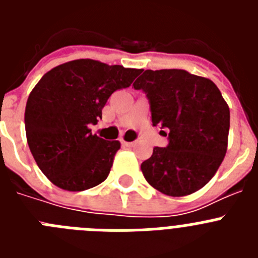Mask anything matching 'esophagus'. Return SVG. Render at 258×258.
<instances>
[{"label":"esophagus","instance_id":"esophagus-1","mask_svg":"<svg viewBox=\"0 0 258 258\" xmlns=\"http://www.w3.org/2000/svg\"><path fill=\"white\" fill-rule=\"evenodd\" d=\"M121 145L125 146V147H133V146L136 145V142H127V141L121 140Z\"/></svg>","mask_w":258,"mask_h":258}]
</instances>
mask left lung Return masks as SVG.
<instances>
[{
	"instance_id": "obj_1",
	"label": "left lung",
	"mask_w": 258,
	"mask_h": 258,
	"mask_svg": "<svg viewBox=\"0 0 258 258\" xmlns=\"http://www.w3.org/2000/svg\"><path fill=\"white\" fill-rule=\"evenodd\" d=\"M133 86L149 99L152 125L168 132L166 147L141 164L146 181L169 197L200 190L227 149L230 109L216 84L184 70H146Z\"/></svg>"
}]
</instances>
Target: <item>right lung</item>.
Returning <instances> with one entry per match:
<instances>
[{
  "label": "right lung",
  "instance_id": "right-lung-1",
  "mask_svg": "<svg viewBox=\"0 0 258 258\" xmlns=\"http://www.w3.org/2000/svg\"><path fill=\"white\" fill-rule=\"evenodd\" d=\"M142 70L77 59L52 68L29 94L24 124L41 172L68 191H84L108 177L118 141L92 134L89 125L117 89L131 86Z\"/></svg>",
  "mask_w": 258,
  "mask_h": 258
}]
</instances>
